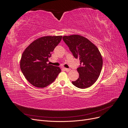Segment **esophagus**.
<instances>
[{
	"label": "esophagus",
	"mask_w": 128,
	"mask_h": 128,
	"mask_svg": "<svg viewBox=\"0 0 128 128\" xmlns=\"http://www.w3.org/2000/svg\"><path fill=\"white\" fill-rule=\"evenodd\" d=\"M64 70L65 71H66L67 72H69V71L70 70V69H68V68H64Z\"/></svg>",
	"instance_id": "obj_1"
}]
</instances>
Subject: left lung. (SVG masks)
<instances>
[{"label":"left lung","mask_w":128,"mask_h":128,"mask_svg":"<svg viewBox=\"0 0 128 128\" xmlns=\"http://www.w3.org/2000/svg\"><path fill=\"white\" fill-rule=\"evenodd\" d=\"M63 40L76 59L80 60L77 68L79 77L72 82L80 88L92 86L98 80L102 67V58L97 47L86 38L78 34L64 36Z\"/></svg>","instance_id":"obj_1"}]
</instances>
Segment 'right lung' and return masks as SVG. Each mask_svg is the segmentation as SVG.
<instances>
[{"label":"right lung","instance_id":"add662e5","mask_svg":"<svg viewBox=\"0 0 128 128\" xmlns=\"http://www.w3.org/2000/svg\"><path fill=\"white\" fill-rule=\"evenodd\" d=\"M62 36H47L32 42L23 52L20 68L27 80L34 86L43 88L51 84L61 72L59 67L47 64Z\"/></svg>","mask_w":128,"mask_h":128}]
</instances>
